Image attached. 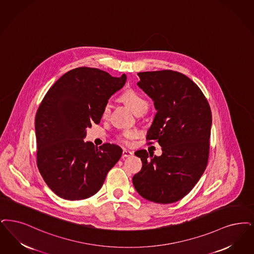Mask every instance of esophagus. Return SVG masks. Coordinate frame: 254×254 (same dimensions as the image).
Returning <instances> with one entry per match:
<instances>
[{
	"label": "esophagus",
	"instance_id": "esophagus-1",
	"mask_svg": "<svg viewBox=\"0 0 254 254\" xmlns=\"http://www.w3.org/2000/svg\"><path fill=\"white\" fill-rule=\"evenodd\" d=\"M132 155H133V152H132V151H129V150H127V149H124V150H123V159H125V158H127V157H130V156H132Z\"/></svg>",
	"mask_w": 254,
	"mask_h": 254
}]
</instances>
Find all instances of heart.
Returning a JSON list of instances; mask_svg holds the SVG:
<instances>
[{
	"mask_svg": "<svg viewBox=\"0 0 254 254\" xmlns=\"http://www.w3.org/2000/svg\"><path fill=\"white\" fill-rule=\"evenodd\" d=\"M121 99L123 102H125L129 107V109L135 114L141 111L146 112V110H147V107H148L147 102L136 91H131V90L125 91L121 95ZM110 112H111V104L107 103L103 109L102 116L104 118H107L110 114ZM136 136H137V132L135 130H125L122 134H120L118 136V140H119V142H123V143H128L129 141L133 138H135Z\"/></svg>",
	"mask_w": 254,
	"mask_h": 254,
	"instance_id": "1",
	"label": "heart"
}]
</instances>
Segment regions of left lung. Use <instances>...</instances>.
I'll use <instances>...</instances> for the list:
<instances>
[{
	"label": "left lung",
	"instance_id": "8db88e82",
	"mask_svg": "<svg viewBox=\"0 0 254 254\" xmlns=\"http://www.w3.org/2000/svg\"><path fill=\"white\" fill-rule=\"evenodd\" d=\"M137 83L154 102L157 113L146 139L158 140L159 157L142 149L141 171L132 183L143 198L168 204L182 199L193 188L206 169L212 127V112L202 91L181 72L138 73Z\"/></svg>",
	"mask_w": 254,
	"mask_h": 254
}]
</instances>
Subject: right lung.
<instances>
[{
  "mask_svg": "<svg viewBox=\"0 0 254 254\" xmlns=\"http://www.w3.org/2000/svg\"><path fill=\"white\" fill-rule=\"evenodd\" d=\"M127 81L95 68L80 67L64 73L47 91L35 119L37 164L44 182L67 200L97 193L122 148L84 142L87 127L99 124L112 94Z\"/></svg>",
  "mask_w": 254,
  "mask_h": 254,
  "instance_id": "1",
  "label": "right lung"
}]
</instances>
